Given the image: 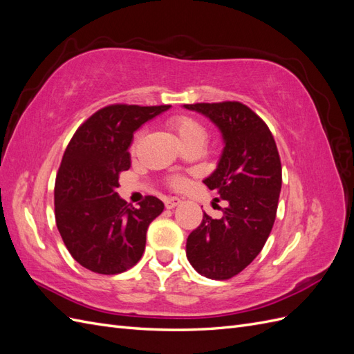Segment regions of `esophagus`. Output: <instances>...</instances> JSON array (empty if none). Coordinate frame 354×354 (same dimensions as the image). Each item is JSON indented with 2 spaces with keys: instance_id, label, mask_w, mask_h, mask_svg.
Instances as JSON below:
<instances>
[{
  "instance_id": "34e87169",
  "label": "esophagus",
  "mask_w": 354,
  "mask_h": 354,
  "mask_svg": "<svg viewBox=\"0 0 354 354\" xmlns=\"http://www.w3.org/2000/svg\"><path fill=\"white\" fill-rule=\"evenodd\" d=\"M180 202H181L180 198H176V196L167 198V199H165V208H167V209H173V208H176V207L178 205Z\"/></svg>"
}]
</instances>
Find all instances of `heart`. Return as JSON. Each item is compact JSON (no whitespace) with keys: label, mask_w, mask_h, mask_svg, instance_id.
I'll use <instances>...</instances> for the list:
<instances>
[{"label":"heart","mask_w":354,"mask_h":354,"mask_svg":"<svg viewBox=\"0 0 354 354\" xmlns=\"http://www.w3.org/2000/svg\"><path fill=\"white\" fill-rule=\"evenodd\" d=\"M169 125L176 131L181 145L194 140V138H205V131H203V128L190 116L177 115L174 118H171ZM183 185L185 181L181 178L174 180V186L181 187Z\"/></svg>","instance_id":"obj_1"}]
</instances>
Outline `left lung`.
Here are the masks:
<instances>
[{
  "mask_svg": "<svg viewBox=\"0 0 354 354\" xmlns=\"http://www.w3.org/2000/svg\"><path fill=\"white\" fill-rule=\"evenodd\" d=\"M223 137L217 168L203 180L227 202L221 218L203 212L186 243L187 260L208 279L224 281L251 264L272 232L282 187L281 158L269 127L239 102L185 104Z\"/></svg>",
  "mask_w": 354,
  "mask_h": 354,
  "instance_id": "left-lung-1",
  "label": "left lung"
}]
</instances>
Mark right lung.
Returning <instances> with one entry per match:
<instances>
[{"mask_svg": "<svg viewBox=\"0 0 354 354\" xmlns=\"http://www.w3.org/2000/svg\"><path fill=\"white\" fill-rule=\"evenodd\" d=\"M171 108L112 104L91 115L69 142L56 178L55 212L68 251L85 269L118 274L142 259L146 232L164 203L155 196L134 208L116 194L131 165L134 133Z\"/></svg>", "mask_w": 354, "mask_h": 354, "instance_id": "add662e5", "label": "right lung"}]
</instances>
